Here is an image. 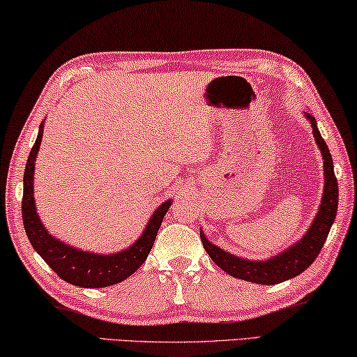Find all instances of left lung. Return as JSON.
Instances as JSON below:
<instances>
[{"label":"left lung","mask_w":357,"mask_h":357,"mask_svg":"<svg viewBox=\"0 0 357 357\" xmlns=\"http://www.w3.org/2000/svg\"><path fill=\"white\" fill-rule=\"evenodd\" d=\"M303 116L311 123L314 141L321 151L322 160H324V163H322V168H324V192H322L318 213H316L313 222L310 224L307 231L302 235V238H298L296 243H292L291 246H287L286 250L275 254V256L262 260L238 257L235 254L222 250V248L209 241L200 229V238L208 256L211 257L218 267L222 268L227 275L234 276V278L265 286L280 284L282 281L291 280L294 276L301 275L302 271L307 270L314 262L321 248L324 246L327 235H329L333 220H335L337 216L338 184L335 173H333L332 155L326 141L321 137L316 119L308 111H305Z\"/></svg>","instance_id":"8db88e82"}]
</instances>
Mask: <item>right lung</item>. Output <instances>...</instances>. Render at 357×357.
Here are the masks:
<instances>
[{"label":"right lung","mask_w":357,"mask_h":357,"mask_svg":"<svg viewBox=\"0 0 357 357\" xmlns=\"http://www.w3.org/2000/svg\"><path fill=\"white\" fill-rule=\"evenodd\" d=\"M44 122H41L38 138L33 144L30 155H28L25 174H24V199H22V218L28 240L33 250L44 259L61 280L79 287H107L117 284L137 271L154 246L157 231L160 229L162 220L165 218L168 208L173 200L168 199L158 205L151 218L146 222L144 230L126 250L100 254L92 251H84L81 248L71 246L70 243L61 241L52 234H49L46 225L39 218L33 181H35V162L38 157L44 132Z\"/></svg>","instance_id":"obj_1"}]
</instances>
